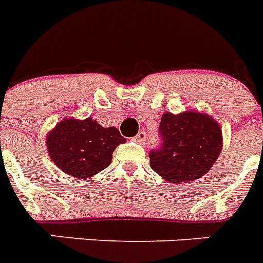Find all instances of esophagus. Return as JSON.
<instances>
[{"label":"esophagus","mask_w":263,"mask_h":263,"mask_svg":"<svg viewBox=\"0 0 263 263\" xmlns=\"http://www.w3.org/2000/svg\"><path fill=\"white\" fill-rule=\"evenodd\" d=\"M134 140L136 141V143H140V144H141V143H144V141L147 140V134H145V132H143V131L139 132V134L134 138Z\"/></svg>","instance_id":"34e87169"}]
</instances>
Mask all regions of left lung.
<instances>
[{"instance_id":"left-lung-1","label":"left lung","mask_w":263,"mask_h":263,"mask_svg":"<svg viewBox=\"0 0 263 263\" xmlns=\"http://www.w3.org/2000/svg\"><path fill=\"white\" fill-rule=\"evenodd\" d=\"M161 144L149 152L151 168L171 184L193 181L209 172L222 149V132L212 116L197 111L165 112Z\"/></svg>"}]
</instances>
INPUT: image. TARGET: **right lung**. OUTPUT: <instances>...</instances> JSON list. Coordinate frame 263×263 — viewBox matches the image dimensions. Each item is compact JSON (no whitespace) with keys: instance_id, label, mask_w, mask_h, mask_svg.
I'll return each instance as SVG.
<instances>
[{"instance_id":"right-lung-1","label":"right lung","mask_w":263,"mask_h":263,"mask_svg":"<svg viewBox=\"0 0 263 263\" xmlns=\"http://www.w3.org/2000/svg\"><path fill=\"white\" fill-rule=\"evenodd\" d=\"M125 143L118 128H104L97 120L65 119L47 134L46 145L59 170L72 177L88 179L111 164L112 152Z\"/></svg>"}]
</instances>
